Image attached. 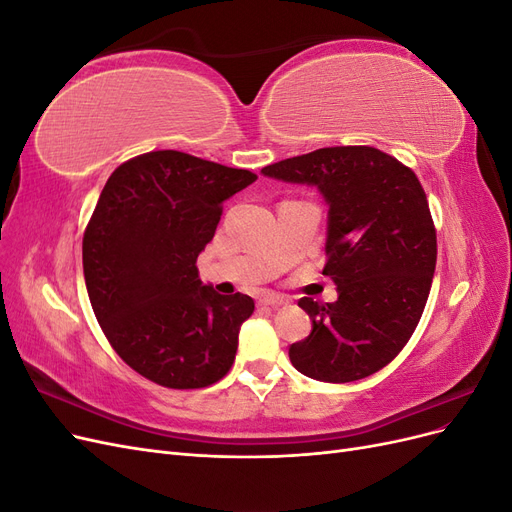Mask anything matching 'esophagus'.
<instances>
[{
    "instance_id": "esophagus-1",
    "label": "esophagus",
    "mask_w": 512,
    "mask_h": 512,
    "mask_svg": "<svg viewBox=\"0 0 512 512\" xmlns=\"http://www.w3.org/2000/svg\"><path fill=\"white\" fill-rule=\"evenodd\" d=\"M262 307H280V305H286L288 299L286 297H280V294H265V297H260L258 301Z\"/></svg>"
}]
</instances>
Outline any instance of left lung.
Wrapping results in <instances>:
<instances>
[{
    "label": "left lung",
    "mask_w": 512,
    "mask_h": 512,
    "mask_svg": "<svg viewBox=\"0 0 512 512\" xmlns=\"http://www.w3.org/2000/svg\"><path fill=\"white\" fill-rule=\"evenodd\" d=\"M262 175L314 185L329 205L322 275L335 282L337 301H299L312 333L290 346V363L320 382L376 374L408 344L436 271V226L421 181L367 145L316 149Z\"/></svg>",
    "instance_id": "obj_1"
}]
</instances>
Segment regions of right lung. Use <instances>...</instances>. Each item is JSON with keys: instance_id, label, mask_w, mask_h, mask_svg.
I'll list each match as a JSON object with an SVG mask.
<instances>
[{"instance_id": "add662e5", "label": "right lung", "mask_w": 512, "mask_h": 512, "mask_svg": "<svg viewBox=\"0 0 512 512\" xmlns=\"http://www.w3.org/2000/svg\"><path fill=\"white\" fill-rule=\"evenodd\" d=\"M256 179L173 149L108 177L83 235V271L108 344L136 374L166 389H205L235 363L254 299L203 286L196 258L224 200Z\"/></svg>"}]
</instances>
